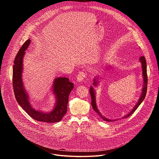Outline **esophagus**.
<instances>
[{"instance_id": "esophagus-1", "label": "esophagus", "mask_w": 159, "mask_h": 159, "mask_svg": "<svg viewBox=\"0 0 159 159\" xmlns=\"http://www.w3.org/2000/svg\"><path fill=\"white\" fill-rule=\"evenodd\" d=\"M87 74L84 72H80L79 73V74L77 76V81L81 82L82 81L84 80V79L86 77Z\"/></svg>"}]
</instances>
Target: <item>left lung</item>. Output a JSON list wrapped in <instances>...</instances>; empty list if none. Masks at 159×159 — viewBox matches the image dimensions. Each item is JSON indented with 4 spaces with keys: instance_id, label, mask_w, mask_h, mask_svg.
Instances as JSON below:
<instances>
[{
    "instance_id": "8db88e82",
    "label": "left lung",
    "mask_w": 159,
    "mask_h": 159,
    "mask_svg": "<svg viewBox=\"0 0 159 159\" xmlns=\"http://www.w3.org/2000/svg\"><path fill=\"white\" fill-rule=\"evenodd\" d=\"M140 61L142 63V75H143V87H142V94H141V96L137 102V103L136 104V105L134 106V107L132 109V110L128 113V114H127L126 116H125L124 117H123L122 118H127V117H129L130 115H131L135 111V110L137 109L139 106L141 104V103L142 102V101L144 100L145 98V96H146V94H147V81H148V79H147V63H146V60H145V58L144 57H141L140 58ZM110 67V66H109ZM109 67H107L106 69L107 70L108 69H109ZM100 79H101V77L98 75L96 77H95V78L93 80V85L95 86V87H97L99 84V82H100ZM90 96H91V99H92V101H91V105H92V107L93 108V109L96 111V113H98V115L104 121H116L115 120H109L108 118H106L105 116H104L100 112V111H99L98 108V106H97V104H96V92L94 90V89L93 88V87H90Z\"/></svg>"
}]
</instances>
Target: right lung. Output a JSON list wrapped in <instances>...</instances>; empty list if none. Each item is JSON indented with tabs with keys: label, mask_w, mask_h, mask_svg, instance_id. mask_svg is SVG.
I'll return each instance as SVG.
<instances>
[{
	"label": "right lung",
	"mask_w": 159,
	"mask_h": 159,
	"mask_svg": "<svg viewBox=\"0 0 159 159\" xmlns=\"http://www.w3.org/2000/svg\"><path fill=\"white\" fill-rule=\"evenodd\" d=\"M30 43L31 40L29 39L23 44L14 61L12 84L15 98L20 107L34 120L46 123L59 122L66 112L69 96L74 88V84L70 82L68 78L56 77L52 84V92L55 98L53 109L50 112L35 109L30 103L29 94L22 79L23 58Z\"/></svg>",
	"instance_id": "obj_1"
}]
</instances>
